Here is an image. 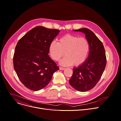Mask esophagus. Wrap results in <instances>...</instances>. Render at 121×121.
<instances>
[{
  "instance_id": "obj_1",
  "label": "esophagus",
  "mask_w": 121,
  "mask_h": 121,
  "mask_svg": "<svg viewBox=\"0 0 121 121\" xmlns=\"http://www.w3.org/2000/svg\"><path fill=\"white\" fill-rule=\"evenodd\" d=\"M59 69H60V70H63L65 69V68H62V67H60V68H59Z\"/></svg>"
}]
</instances>
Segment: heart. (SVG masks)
Instances as JSON below:
<instances>
[{"mask_svg":"<svg viewBox=\"0 0 121 121\" xmlns=\"http://www.w3.org/2000/svg\"><path fill=\"white\" fill-rule=\"evenodd\" d=\"M89 51L88 41L85 38H79L75 35L67 34L61 37L58 42L52 41L49 46V52L52 58L63 66H75L82 65L86 60Z\"/></svg>","mask_w":121,"mask_h":121,"instance_id":"obj_1","label":"heart"}]
</instances>
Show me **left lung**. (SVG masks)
Here are the masks:
<instances>
[{
	"instance_id": "obj_1",
	"label": "left lung",
	"mask_w": 121,
	"mask_h": 121,
	"mask_svg": "<svg viewBox=\"0 0 121 121\" xmlns=\"http://www.w3.org/2000/svg\"><path fill=\"white\" fill-rule=\"evenodd\" d=\"M73 31L85 34L89 44V52L83 63L73 69L69 82L77 91L86 92L95 86L105 70L107 62L105 51L102 42L90 29L83 28Z\"/></svg>"
}]
</instances>
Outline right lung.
I'll return each mask as SVG.
<instances>
[{"label": "right lung", "instance_id": "obj_1", "mask_svg": "<svg viewBox=\"0 0 121 121\" xmlns=\"http://www.w3.org/2000/svg\"><path fill=\"white\" fill-rule=\"evenodd\" d=\"M60 31L37 26L18 42L13 62L21 82L27 88L39 91L47 86L59 69L49 56V46Z\"/></svg>", "mask_w": 121, "mask_h": 121}]
</instances>
